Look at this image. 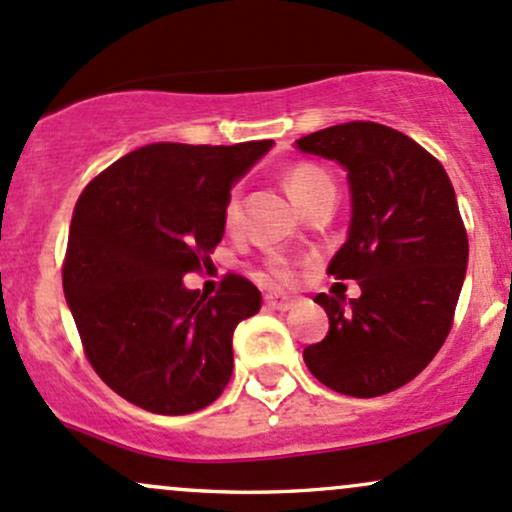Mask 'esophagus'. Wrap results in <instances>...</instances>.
<instances>
[{
    "mask_svg": "<svg viewBox=\"0 0 512 512\" xmlns=\"http://www.w3.org/2000/svg\"><path fill=\"white\" fill-rule=\"evenodd\" d=\"M263 302H266L268 307H271V310H280V312H285V310H290V307L295 305V298H290V295H278V293H268L266 298H263Z\"/></svg>",
    "mask_w": 512,
    "mask_h": 512,
    "instance_id": "1",
    "label": "esophagus"
}]
</instances>
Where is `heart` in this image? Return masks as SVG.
Listing matches in <instances>:
<instances>
[{
  "instance_id": "heart-1",
  "label": "heart",
  "mask_w": 512,
  "mask_h": 512,
  "mask_svg": "<svg viewBox=\"0 0 512 512\" xmlns=\"http://www.w3.org/2000/svg\"><path fill=\"white\" fill-rule=\"evenodd\" d=\"M285 188H288L290 197H293L300 210L310 207L312 202L322 200V197L337 195V183H334L332 175L322 166L310 161L295 163V166L285 170ZM239 212V192L232 190V195L227 197V205H224V224L227 227H236ZM261 278L271 285H293L298 280V263L288 256H271L266 261V266H263Z\"/></svg>"
}]
</instances>
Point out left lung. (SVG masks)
<instances>
[{
  "label": "left lung",
  "mask_w": 512,
  "mask_h": 512,
  "mask_svg": "<svg viewBox=\"0 0 512 512\" xmlns=\"http://www.w3.org/2000/svg\"><path fill=\"white\" fill-rule=\"evenodd\" d=\"M295 146L346 168L349 239L327 273L361 285L349 302L317 295L329 332L302 359L337 393L386 395L430 364L452 329L469 261L452 180L417 141L376 122L329 126Z\"/></svg>",
  "instance_id": "8db88e82"
}]
</instances>
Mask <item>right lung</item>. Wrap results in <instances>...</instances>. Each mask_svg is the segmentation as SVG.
<instances>
[{"instance_id":"right-lung-1","label":"right lung","mask_w":512,"mask_h":512,"mask_svg":"<svg viewBox=\"0 0 512 512\" xmlns=\"http://www.w3.org/2000/svg\"><path fill=\"white\" fill-rule=\"evenodd\" d=\"M273 141L148 144L87 183L70 222L63 290L87 361L114 393L156 415H188L222 395L236 324L261 310L251 280L217 295L183 276L212 263L229 190Z\"/></svg>"}]
</instances>
